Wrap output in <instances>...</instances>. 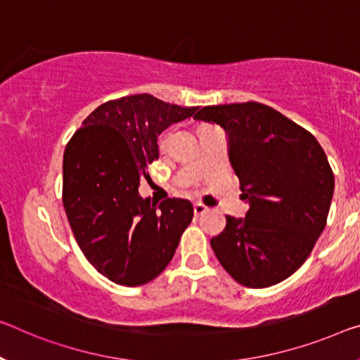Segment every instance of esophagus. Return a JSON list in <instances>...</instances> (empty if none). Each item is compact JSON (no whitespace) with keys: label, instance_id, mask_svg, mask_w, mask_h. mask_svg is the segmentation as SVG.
Returning a JSON list of instances; mask_svg holds the SVG:
<instances>
[{"label":"esophagus","instance_id":"34e87169","mask_svg":"<svg viewBox=\"0 0 360 360\" xmlns=\"http://www.w3.org/2000/svg\"><path fill=\"white\" fill-rule=\"evenodd\" d=\"M193 211H195L196 215H202L204 212L207 211V207L204 206V204H201V202H195V206H193Z\"/></svg>","mask_w":360,"mask_h":360}]
</instances>
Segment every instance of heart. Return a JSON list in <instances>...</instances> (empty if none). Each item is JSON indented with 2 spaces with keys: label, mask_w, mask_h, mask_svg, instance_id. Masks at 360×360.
Masks as SVG:
<instances>
[{
  "label": "heart",
  "mask_w": 360,
  "mask_h": 360,
  "mask_svg": "<svg viewBox=\"0 0 360 360\" xmlns=\"http://www.w3.org/2000/svg\"><path fill=\"white\" fill-rule=\"evenodd\" d=\"M169 135H170L169 131H165V134H162V135H161V138H159V149H161V151H164L165 146H167Z\"/></svg>",
  "instance_id": "1"
}]
</instances>
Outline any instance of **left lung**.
I'll use <instances>...</instances> for the list:
<instances>
[{"mask_svg":"<svg viewBox=\"0 0 360 360\" xmlns=\"http://www.w3.org/2000/svg\"><path fill=\"white\" fill-rule=\"evenodd\" d=\"M195 119L229 134L230 162L250 202L245 219L226 215L211 240L214 254L243 286L280 283L301 267L327 225L335 190L327 154L311 131L256 101L201 108Z\"/></svg>","mask_w":360,"mask_h":360,"instance_id":"obj_1","label":"left lung"}]
</instances>
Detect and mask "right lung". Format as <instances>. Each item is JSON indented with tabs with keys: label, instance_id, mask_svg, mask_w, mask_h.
<instances>
[{
	"label": "right lung",
	"instance_id": "add662e5",
	"mask_svg": "<svg viewBox=\"0 0 360 360\" xmlns=\"http://www.w3.org/2000/svg\"><path fill=\"white\" fill-rule=\"evenodd\" d=\"M196 110L153 95L112 99L93 110L65 146L63 204L72 233L88 262L114 283L156 278L191 222L190 201L169 198L158 206L138 195V186L159 158L158 135Z\"/></svg>",
	"mask_w": 360,
	"mask_h": 360
}]
</instances>
